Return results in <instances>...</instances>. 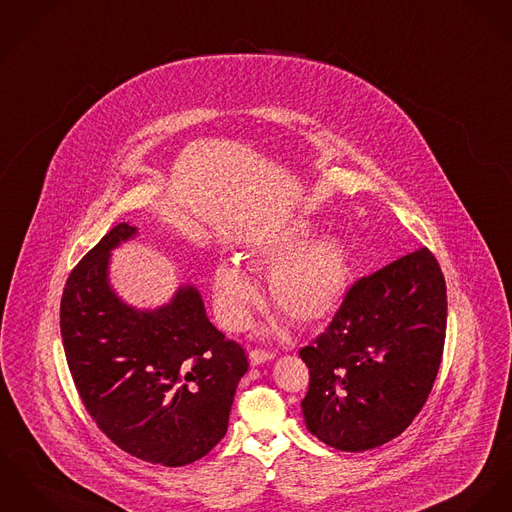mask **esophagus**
Wrapping results in <instances>:
<instances>
[{"label": "esophagus", "instance_id": "esophagus-1", "mask_svg": "<svg viewBox=\"0 0 512 512\" xmlns=\"http://www.w3.org/2000/svg\"><path fill=\"white\" fill-rule=\"evenodd\" d=\"M248 360H250L252 366H260V364H266V362L274 360V352H270V350H250Z\"/></svg>", "mask_w": 512, "mask_h": 512}]
</instances>
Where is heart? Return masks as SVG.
<instances>
[{
	"mask_svg": "<svg viewBox=\"0 0 512 512\" xmlns=\"http://www.w3.org/2000/svg\"><path fill=\"white\" fill-rule=\"evenodd\" d=\"M299 221L287 229L248 246L244 258L252 266L272 270L270 299L297 325H315L328 319L342 303L350 285V254L338 234H319ZM260 291L250 276L233 262L213 272V301L221 325L242 330L250 323Z\"/></svg>",
	"mask_w": 512,
	"mask_h": 512,
	"instance_id": "b5f03b06",
	"label": "heart"
}]
</instances>
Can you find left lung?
Instances as JSON below:
<instances>
[{
  "mask_svg": "<svg viewBox=\"0 0 512 512\" xmlns=\"http://www.w3.org/2000/svg\"><path fill=\"white\" fill-rule=\"evenodd\" d=\"M446 281L428 248L358 279L313 344L301 401L311 434L342 452L399 436L428 399L446 338Z\"/></svg>",
  "mask_w": 512,
  "mask_h": 512,
  "instance_id": "8db88e82",
  "label": "left lung"
}]
</instances>
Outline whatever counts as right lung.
Instances as JSON below:
<instances>
[{
    "instance_id": "right-lung-1",
    "label": "right lung",
    "mask_w": 512,
    "mask_h": 512,
    "mask_svg": "<svg viewBox=\"0 0 512 512\" xmlns=\"http://www.w3.org/2000/svg\"><path fill=\"white\" fill-rule=\"evenodd\" d=\"M135 236L119 223L72 270L60 332L74 385L107 438L139 460L178 467L225 436L248 360L211 325L193 285L144 311L113 291L111 250Z\"/></svg>"
}]
</instances>
